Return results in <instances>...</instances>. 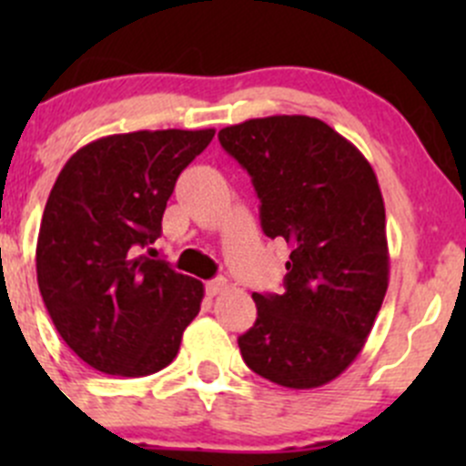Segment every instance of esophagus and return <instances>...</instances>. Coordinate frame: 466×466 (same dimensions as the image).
<instances>
[{
    "label": "esophagus",
    "mask_w": 466,
    "mask_h": 466,
    "mask_svg": "<svg viewBox=\"0 0 466 466\" xmlns=\"http://www.w3.org/2000/svg\"><path fill=\"white\" fill-rule=\"evenodd\" d=\"M225 289H228V279H225V277H216V279L207 281V295H211V298H214V295H220Z\"/></svg>",
    "instance_id": "1"
}]
</instances>
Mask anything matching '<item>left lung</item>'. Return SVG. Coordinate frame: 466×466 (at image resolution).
<instances>
[{"label": "left lung", "mask_w": 466, "mask_h": 466, "mask_svg": "<svg viewBox=\"0 0 466 466\" xmlns=\"http://www.w3.org/2000/svg\"><path fill=\"white\" fill-rule=\"evenodd\" d=\"M218 139L250 173L266 237L290 248L284 293H252L257 322L238 338L243 360L284 388H320L360 354L388 290L377 173L316 116L248 119Z\"/></svg>", "instance_id": "8db88e82"}]
</instances>
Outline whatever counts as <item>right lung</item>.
I'll use <instances>...</instances> for the list:
<instances>
[{
	"instance_id": "right-lung-1",
	"label": "right lung",
	"mask_w": 466,
	"mask_h": 466,
	"mask_svg": "<svg viewBox=\"0 0 466 466\" xmlns=\"http://www.w3.org/2000/svg\"><path fill=\"white\" fill-rule=\"evenodd\" d=\"M214 133L107 135L56 177L37 234V286L60 338L89 368L148 377L177 356L205 286L144 250L162 232L177 176Z\"/></svg>"
}]
</instances>
